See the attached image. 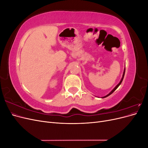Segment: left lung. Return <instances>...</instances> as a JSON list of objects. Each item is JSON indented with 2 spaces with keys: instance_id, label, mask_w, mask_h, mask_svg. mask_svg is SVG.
<instances>
[{
  "instance_id": "8db88e82",
  "label": "left lung",
  "mask_w": 148,
  "mask_h": 148,
  "mask_svg": "<svg viewBox=\"0 0 148 148\" xmlns=\"http://www.w3.org/2000/svg\"><path fill=\"white\" fill-rule=\"evenodd\" d=\"M125 68L124 69V71H123V75H122V79H121V80H120V82H119V83L117 85V86H116L113 89H112V90L109 94H108V95H106V96H104V97H102V98H105V97H107V96H110V95H111V94H112L115 90H116V89H117V88L120 86V84L121 83H122V81H123V77H124V75H125Z\"/></svg>"
}]
</instances>
